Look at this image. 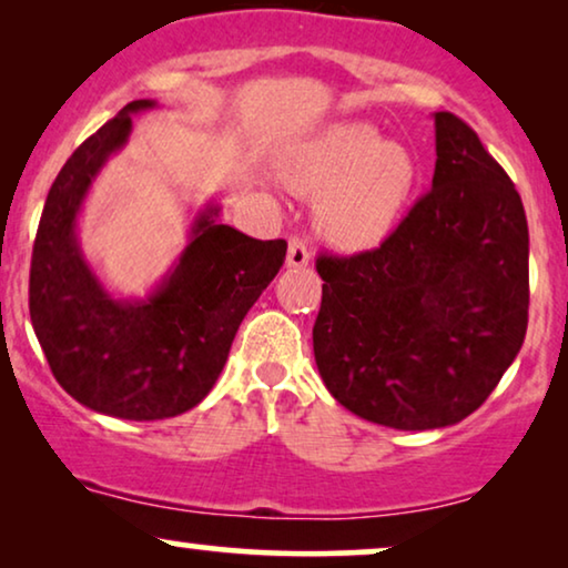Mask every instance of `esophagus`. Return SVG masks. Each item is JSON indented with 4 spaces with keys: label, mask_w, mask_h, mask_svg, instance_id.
I'll return each instance as SVG.
<instances>
[{
    "label": "esophagus",
    "mask_w": 568,
    "mask_h": 568,
    "mask_svg": "<svg viewBox=\"0 0 568 568\" xmlns=\"http://www.w3.org/2000/svg\"><path fill=\"white\" fill-rule=\"evenodd\" d=\"M310 261H313V253H310L305 240L292 237L290 240V251H286V266H290V268H305V266H310Z\"/></svg>",
    "instance_id": "obj_1"
}]
</instances>
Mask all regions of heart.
Wrapping results in <instances>:
<instances>
[{
	"label": "heart",
	"instance_id": "heart-1",
	"mask_svg": "<svg viewBox=\"0 0 568 568\" xmlns=\"http://www.w3.org/2000/svg\"><path fill=\"white\" fill-rule=\"evenodd\" d=\"M297 191L317 193L315 222L341 247L377 245L414 191L416 162L367 123H336L302 144L284 165Z\"/></svg>",
	"mask_w": 568,
	"mask_h": 568
}]
</instances>
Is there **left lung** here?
I'll return each mask as SVG.
<instances>
[{
  "instance_id": "8db88e82",
  "label": "left lung",
  "mask_w": 568,
  "mask_h": 568,
  "mask_svg": "<svg viewBox=\"0 0 568 568\" xmlns=\"http://www.w3.org/2000/svg\"><path fill=\"white\" fill-rule=\"evenodd\" d=\"M432 189L375 251L317 255L313 328L328 393L403 432L463 422L525 341L530 237L523 199L455 113H434Z\"/></svg>"
}]
</instances>
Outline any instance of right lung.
Listing matches in <instances>:
<instances>
[{
  "instance_id": "1",
  "label": "right lung",
  "mask_w": 568,
  "mask_h": 568,
  "mask_svg": "<svg viewBox=\"0 0 568 568\" xmlns=\"http://www.w3.org/2000/svg\"><path fill=\"white\" fill-rule=\"evenodd\" d=\"M134 100L77 146L59 170L30 258V321L57 383L98 414L158 422L212 390L235 333L286 258V240H255L209 204L173 271L146 300H115L77 243L90 183L131 134Z\"/></svg>"
}]
</instances>
